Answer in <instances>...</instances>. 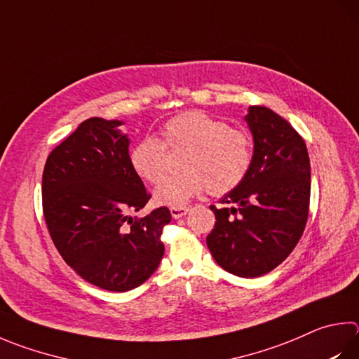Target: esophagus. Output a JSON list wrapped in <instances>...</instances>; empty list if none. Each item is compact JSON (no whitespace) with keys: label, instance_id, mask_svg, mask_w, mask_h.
Returning a JSON list of instances; mask_svg holds the SVG:
<instances>
[{"label":"esophagus","instance_id":"esophagus-1","mask_svg":"<svg viewBox=\"0 0 359 359\" xmlns=\"http://www.w3.org/2000/svg\"><path fill=\"white\" fill-rule=\"evenodd\" d=\"M169 210H171L172 218L177 219V218L185 217L187 212H188V208L187 207H171V208H169Z\"/></svg>","mask_w":359,"mask_h":359}]
</instances>
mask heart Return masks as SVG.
Masks as SVG:
<instances>
[{
	"instance_id": "heart-1",
	"label": "heart",
	"mask_w": 359,
	"mask_h": 359,
	"mask_svg": "<svg viewBox=\"0 0 359 359\" xmlns=\"http://www.w3.org/2000/svg\"><path fill=\"white\" fill-rule=\"evenodd\" d=\"M166 151H185L182 172L166 177L155 190V201L180 207L205 190L224 196L236 190L250 172L252 140L242 128L205 111L193 109L168 119L160 140L146 136L128 154L130 166L149 184H158L166 172Z\"/></svg>"
}]
</instances>
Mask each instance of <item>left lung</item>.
Here are the masks:
<instances>
[{"label":"left lung","mask_w":359,"mask_h":359,"mask_svg":"<svg viewBox=\"0 0 359 359\" xmlns=\"http://www.w3.org/2000/svg\"><path fill=\"white\" fill-rule=\"evenodd\" d=\"M254 138L252 163L242 185L221 199L207 246L219 266L257 278L284 262L303 236L309 213L308 149L290 123L265 107L245 117Z\"/></svg>","instance_id":"left-lung-1"}]
</instances>
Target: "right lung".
<instances>
[{"mask_svg":"<svg viewBox=\"0 0 359 359\" xmlns=\"http://www.w3.org/2000/svg\"><path fill=\"white\" fill-rule=\"evenodd\" d=\"M121 123L81 122L50 152L42 174L43 218L56 250L84 281L111 292L151 278L165 254L163 227L171 221L168 207L128 217L151 194L130 166Z\"/></svg>","mask_w":359,"mask_h":359,"instance_id":"obj_1","label":"right lung"}]
</instances>
